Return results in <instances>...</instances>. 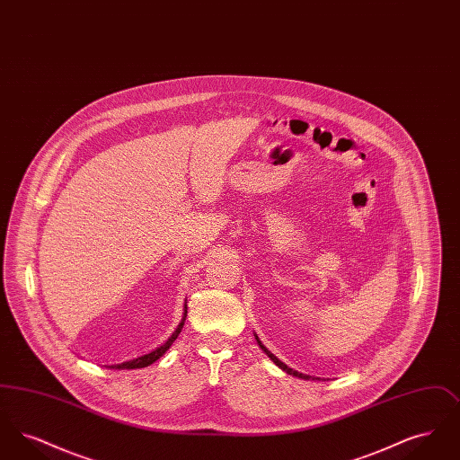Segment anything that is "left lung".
<instances>
[{
  "label": "left lung",
  "mask_w": 460,
  "mask_h": 460,
  "mask_svg": "<svg viewBox=\"0 0 460 460\" xmlns=\"http://www.w3.org/2000/svg\"><path fill=\"white\" fill-rule=\"evenodd\" d=\"M255 338H257V336H255ZM257 343H259V345H261V349H262V350L265 351V355H267V357H269V358H270V360H272V362H274V364H276V366H279V367H281V369H283V371L288 372V374H291V376H296V377H302V379H312V376H306V374H302V372H298V371H293V369H291V367H288V366H286L285 362H281V360H279V358H278V357H276V355H272V353H270V351L267 350V349H265V347H263L262 341H261V340H259V338H257ZM314 379H317V377H314Z\"/></svg>",
  "instance_id": "1"
}]
</instances>
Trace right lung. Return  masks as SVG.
<instances>
[{
    "label": "right lung",
    "instance_id": "right-lung-1",
    "mask_svg": "<svg viewBox=\"0 0 460 460\" xmlns=\"http://www.w3.org/2000/svg\"><path fill=\"white\" fill-rule=\"evenodd\" d=\"M186 314H188V306L184 305V317H182V321L179 323V326H177V329L172 332V336H171L164 345L156 347V349H154L152 351H148V353H145V355H139V357H136V358H131V360H128V362L115 364V366H109L110 369H141V367H146V366L154 364L155 360H158L165 351L169 350V347L174 343L175 338L179 336L181 329L184 326Z\"/></svg>",
    "mask_w": 460,
    "mask_h": 460
}]
</instances>
